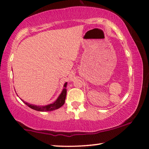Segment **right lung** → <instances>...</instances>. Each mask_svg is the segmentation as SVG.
<instances>
[{"mask_svg": "<svg viewBox=\"0 0 149 149\" xmlns=\"http://www.w3.org/2000/svg\"><path fill=\"white\" fill-rule=\"evenodd\" d=\"M67 83L65 82L64 84V86H63V89L62 92L58 96V97L57 98V100L55 101L54 103L52 104L46 105V106H36V105L34 104H30L29 103L25 102L24 101L22 100V101L24 103V104L31 108L33 110L39 111V112H48V111H52L54 110H56V109H58L61 108V106H63L65 104V99H66V95H67Z\"/></svg>", "mask_w": 149, "mask_h": 149, "instance_id": "add662e5", "label": "right lung"}]
</instances>
